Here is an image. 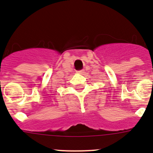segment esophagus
Masks as SVG:
<instances>
[{
  "label": "esophagus",
  "instance_id": "esophagus-1",
  "mask_svg": "<svg viewBox=\"0 0 153 153\" xmlns=\"http://www.w3.org/2000/svg\"><path fill=\"white\" fill-rule=\"evenodd\" d=\"M76 73H77V74H83V73H84V70H77V71H76Z\"/></svg>",
  "mask_w": 153,
  "mask_h": 153
}]
</instances>
